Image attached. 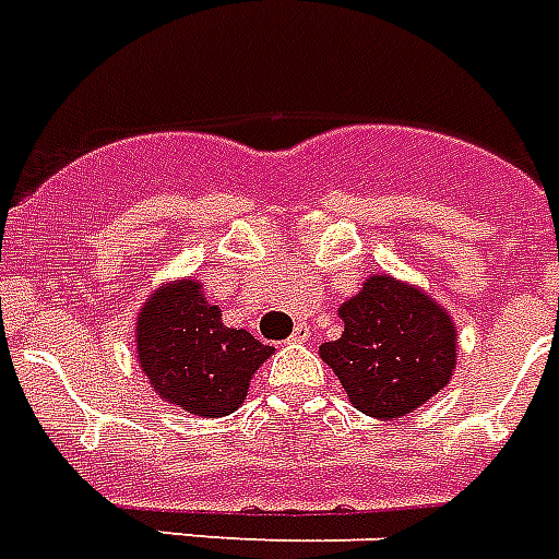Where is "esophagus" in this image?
I'll return each instance as SVG.
<instances>
[{"mask_svg":"<svg viewBox=\"0 0 559 559\" xmlns=\"http://www.w3.org/2000/svg\"><path fill=\"white\" fill-rule=\"evenodd\" d=\"M307 337H309V326L307 323H298V326L293 330V335H289V341H293V344H304Z\"/></svg>","mask_w":559,"mask_h":559,"instance_id":"1","label":"esophagus"}]
</instances>
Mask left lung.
Listing matches in <instances>:
<instances>
[{
  "label": "left lung",
  "mask_w": 559,
  "mask_h": 559,
  "mask_svg": "<svg viewBox=\"0 0 559 559\" xmlns=\"http://www.w3.org/2000/svg\"><path fill=\"white\" fill-rule=\"evenodd\" d=\"M344 335L321 346L352 406L401 417L438 395L452 378L457 344L447 309L409 284L374 275L341 307Z\"/></svg>",
  "instance_id": "8db88e82"
}]
</instances>
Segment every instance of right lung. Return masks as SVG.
<instances>
[{"label":"right lung","instance_id":"right-lung-1","mask_svg":"<svg viewBox=\"0 0 559 559\" xmlns=\"http://www.w3.org/2000/svg\"><path fill=\"white\" fill-rule=\"evenodd\" d=\"M139 360L164 401L199 417L236 412L252 374L272 355L247 330L224 326L192 278L158 289L135 326Z\"/></svg>","mask_w":559,"mask_h":559}]
</instances>
